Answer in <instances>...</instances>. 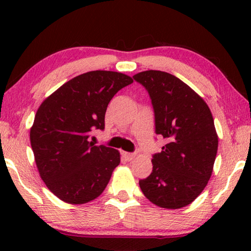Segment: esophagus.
<instances>
[{"mask_svg":"<svg viewBox=\"0 0 251 251\" xmlns=\"http://www.w3.org/2000/svg\"><path fill=\"white\" fill-rule=\"evenodd\" d=\"M123 155H125V157L128 161H131L132 159H135V156H136V154L135 153H126V152H123L122 153Z\"/></svg>","mask_w":251,"mask_h":251,"instance_id":"1","label":"esophagus"}]
</instances>
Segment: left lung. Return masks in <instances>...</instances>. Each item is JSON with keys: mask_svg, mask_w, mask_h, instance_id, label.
<instances>
[{"mask_svg": "<svg viewBox=\"0 0 251 251\" xmlns=\"http://www.w3.org/2000/svg\"><path fill=\"white\" fill-rule=\"evenodd\" d=\"M152 100L155 132L166 145L153 155V170L139 180L144 195L157 207L179 209L207 186L218 149L214 118L207 102L179 78L167 72L133 75Z\"/></svg>", "mask_w": 251, "mask_h": 251, "instance_id": "left-lung-1", "label": "left lung"}]
</instances>
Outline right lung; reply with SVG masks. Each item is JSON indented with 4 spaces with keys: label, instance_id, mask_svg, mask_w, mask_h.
I'll return each instance as SVG.
<instances>
[{
    "label": "right lung",
    "instance_id": "obj_1",
    "mask_svg": "<svg viewBox=\"0 0 251 251\" xmlns=\"http://www.w3.org/2000/svg\"><path fill=\"white\" fill-rule=\"evenodd\" d=\"M132 77L112 71L75 76L51 94L37 109L30 145L40 176L61 201L83 204L98 198L120 164L118 150L89 142L105 128L108 102Z\"/></svg>",
    "mask_w": 251,
    "mask_h": 251
}]
</instances>
